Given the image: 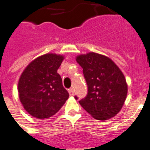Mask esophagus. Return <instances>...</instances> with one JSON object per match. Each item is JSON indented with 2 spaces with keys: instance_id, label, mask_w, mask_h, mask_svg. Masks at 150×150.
<instances>
[{
  "instance_id": "esophagus-1",
  "label": "esophagus",
  "mask_w": 150,
  "mask_h": 150,
  "mask_svg": "<svg viewBox=\"0 0 150 150\" xmlns=\"http://www.w3.org/2000/svg\"><path fill=\"white\" fill-rule=\"evenodd\" d=\"M69 95H70V96H74V93H75V92H74V89H73L72 88H69Z\"/></svg>"
}]
</instances>
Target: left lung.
<instances>
[{
	"instance_id": "8db88e82",
	"label": "left lung",
	"mask_w": 150,
	"mask_h": 150,
	"mask_svg": "<svg viewBox=\"0 0 150 150\" xmlns=\"http://www.w3.org/2000/svg\"><path fill=\"white\" fill-rule=\"evenodd\" d=\"M76 61L83 69L88 86L87 96L79 101L81 107L97 120L114 117L121 110L128 92L121 70L110 58L95 52L80 54Z\"/></svg>"
}]
</instances>
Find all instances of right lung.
<instances>
[{
  "instance_id": "right-lung-1",
  "label": "right lung",
  "mask_w": 150,
  "mask_h": 150,
  "mask_svg": "<svg viewBox=\"0 0 150 150\" xmlns=\"http://www.w3.org/2000/svg\"><path fill=\"white\" fill-rule=\"evenodd\" d=\"M64 57L41 55L26 67L18 81L19 98L24 109L32 116L48 119L62 107L69 94L57 72Z\"/></svg>"
}]
</instances>
